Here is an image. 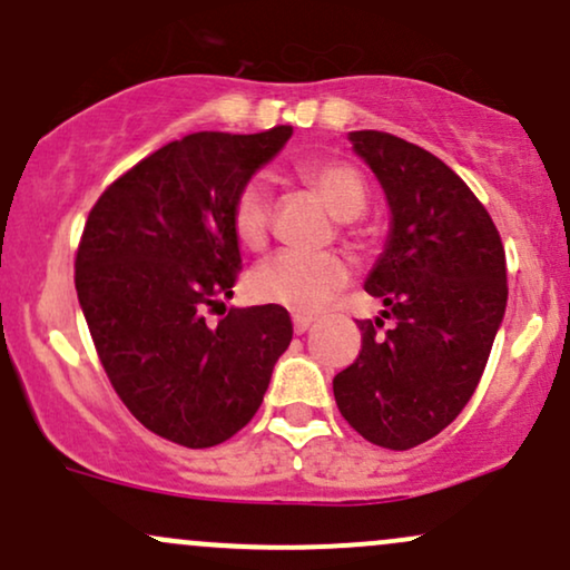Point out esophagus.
<instances>
[{"label":"esophagus","mask_w":570,"mask_h":570,"mask_svg":"<svg viewBox=\"0 0 570 570\" xmlns=\"http://www.w3.org/2000/svg\"><path fill=\"white\" fill-rule=\"evenodd\" d=\"M316 322V318L314 316H305V314H297L295 318H292V327H295V333L297 335H303L305 333V330H308L311 327V324H314Z\"/></svg>","instance_id":"esophagus-1"}]
</instances>
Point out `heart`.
I'll return each instance as SVG.
<instances>
[{
    "instance_id": "obj_1",
    "label": "heart",
    "mask_w": 570,
    "mask_h": 570,
    "mask_svg": "<svg viewBox=\"0 0 570 570\" xmlns=\"http://www.w3.org/2000/svg\"><path fill=\"white\" fill-rule=\"evenodd\" d=\"M303 180L327 205L335 218H356L365 210L367 186L346 161H314L303 167ZM233 229L237 243L259 252L271 233V191L262 180H248L233 205ZM348 281V267L335 254L281 252L262 262L252 275L256 299L284 305L297 314H314Z\"/></svg>"
}]
</instances>
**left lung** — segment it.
Masks as SVG:
<instances>
[{"mask_svg":"<svg viewBox=\"0 0 570 570\" xmlns=\"http://www.w3.org/2000/svg\"><path fill=\"white\" fill-rule=\"evenodd\" d=\"M390 205V235L365 292L395 327L360 322L362 352L333 379L343 419L384 449L419 446L476 392L503 324L505 252L484 205L452 167L386 132H348Z\"/></svg>","mask_w":570,"mask_h":570,"instance_id":"8db88e82","label":"left lung"}]
</instances>
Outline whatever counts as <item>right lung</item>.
Segmentation results:
<instances>
[{
	"instance_id": "1",
	"label": "right lung",
	"mask_w": 570,
	"mask_h": 570,
	"mask_svg": "<svg viewBox=\"0 0 570 570\" xmlns=\"http://www.w3.org/2000/svg\"><path fill=\"white\" fill-rule=\"evenodd\" d=\"M289 137L275 127L167 142L105 189L83 227L75 289L105 373L137 422L180 446L246 428L292 341L281 305H224L243 262L235 197Z\"/></svg>"
}]
</instances>
